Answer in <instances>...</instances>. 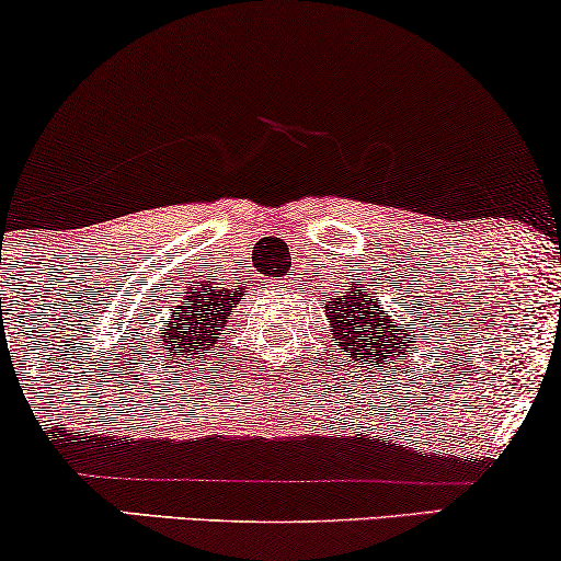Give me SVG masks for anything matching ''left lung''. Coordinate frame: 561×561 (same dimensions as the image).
<instances>
[{
    "mask_svg": "<svg viewBox=\"0 0 561 561\" xmlns=\"http://www.w3.org/2000/svg\"><path fill=\"white\" fill-rule=\"evenodd\" d=\"M327 317L332 319L334 337L345 340L351 353H363L366 358H387L389 353L399 355L402 340L397 330H389V317H383L381 307L366 288L351 283L345 296H337L327 304Z\"/></svg>",
    "mask_w": 561,
    "mask_h": 561,
    "instance_id": "left-lung-1",
    "label": "left lung"
}]
</instances>
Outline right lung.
<instances>
[{"mask_svg": "<svg viewBox=\"0 0 561 561\" xmlns=\"http://www.w3.org/2000/svg\"><path fill=\"white\" fill-rule=\"evenodd\" d=\"M237 296V290H218L214 286L193 288L183 307H178V319H174L178 327H174L172 340H178V332H183V343L187 347L206 343L210 334H216L218 327L229 319Z\"/></svg>", "mask_w": 561, "mask_h": 561, "instance_id": "obj_1", "label": "right lung"}]
</instances>
